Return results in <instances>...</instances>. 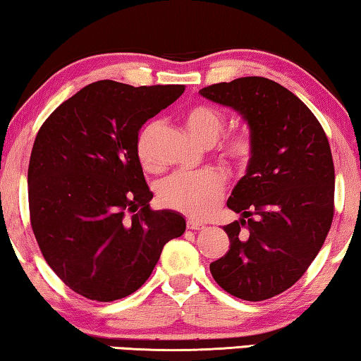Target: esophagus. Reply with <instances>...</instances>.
I'll return each instance as SVG.
<instances>
[{"label":"esophagus","mask_w":361,"mask_h":361,"mask_svg":"<svg viewBox=\"0 0 361 361\" xmlns=\"http://www.w3.org/2000/svg\"><path fill=\"white\" fill-rule=\"evenodd\" d=\"M203 227H204V224L198 223V221H193V219L187 221V229H190V231H200V229H203Z\"/></svg>","instance_id":"esophagus-1"}]
</instances>
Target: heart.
<instances>
[{
    "instance_id": "obj_1",
    "label": "heart",
    "mask_w": 361,
    "mask_h": 361,
    "mask_svg": "<svg viewBox=\"0 0 361 361\" xmlns=\"http://www.w3.org/2000/svg\"><path fill=\"white\" fill-rule=\"evenodd\" d=\"M184 121L192 135L203 145H213L224 129L226 119L219 109L209 104H195L185 109ZM159 130L158 121H149L142 127L135 140L138 161L145 169H154L153 145ZM227 163L245 168L255 153V137L250 129H238L226 138L221 147ZM226 180L218 169H204L200 173H179L164 179L158 187V198L166 208L176 209L192 218H204L214 209L223 197Z\"/></svg>"
}]
</instances>
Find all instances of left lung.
Listing matches in <instances>:
<instances>
[{
    "mask_svg": "<svg viewBox=\"0 0 361 361\" xmlns=\"http://www.w3.org/2000/svg\"><path fill=\"white\" fill-rule=\"evenodd\" d=\"M235 109L255 137L247 173L227 208L231 245L209 264L231 295L266 300L292 287L321 250L334 216V163L323 127L300 98L264 77H240L200 90Z\"/></svg>",
    "mask_w": 361,
    "mask_h": 361,
    "instance_id": "1",
    "label": "left lung"
}]
</instances>
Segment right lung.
I'll return each mask as SVG.
<instances>
[{
  "mask_svg": "<svg viewBox=\"0 0 361 361\" xmlns=\"http://www.w3.org/2000/svg\"><path fill=\"white\" fill-rule=\"evenodd\" d=\"M184 85L98 80L49 114L29 163L33 234L54 273L79 295L124 298L145 284L184 216L153 212L135 140Z\"/></svg>",
  "mask_w": 361,
  "mask_h": 361,
  "instance_id": "add662e5",
  "label": "right lung"
}]
</instances>
